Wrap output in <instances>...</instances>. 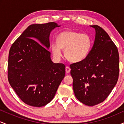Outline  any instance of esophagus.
Masks as SVG:
<instances>
[{
  "label": "esophagus",
  "instance_id": "obj_1",
  "mask_svg": "<svg viewBox=\"0 0 124 124\" xmlns=\"http://www.w3.org/2000/svg\"><path fill=\"white\" fill-rule=\"evenodd\" d=\"M65 70H66L67 73H69L70 71V68L69 66H66V68H65Z\"/></svg>",
  "mask_w": 124,
  "mask_h": 124
}]
</instances>
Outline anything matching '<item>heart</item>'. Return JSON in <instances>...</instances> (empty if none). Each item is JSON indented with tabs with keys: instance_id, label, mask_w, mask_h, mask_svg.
I'll return each instance as SVG.
<instances>
[{
	"instance_id": "obj_1",
	"label": "heart",
	"mask_w": 124,
	"mask_h": 124,
	"mask_svg": "<svg viewBox=\"0 0 124 124\" xmlns=\"http://www.w3.org/2000/svg\"><path fill=\"white\" fill-rule=\"evenodd\" d=\"M92 46V39L89 34L66 31L58 35L57 42L52 44L51 49L56 59L61 58L62 49H64L65 57L68 60L72 62H79L88 56Z\"/></svg>"
}]
</instances>
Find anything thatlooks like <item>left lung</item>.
<instances>
[{
  "instance_id": "8db88e82",
  "label": "left lung",
  "mask_w": 124,
  "mask_h": 124,
  "mask_svg": "<svg viewBox=\"0 0 124 124\" xmlns=\"http://www.w3.org/2000/svg\"><path fill=\"white\" fill-rule=\"evenodd\" d=\"M92 49L84 60L71 64L75 96L81 103L93 106L102 103L117 83L119 54L108 34L97 25Z\"/></svg>"
}]
</instances>
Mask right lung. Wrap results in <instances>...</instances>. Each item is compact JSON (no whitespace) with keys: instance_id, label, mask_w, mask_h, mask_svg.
I'll use <instances>...</instances> for the list:
<instances>
[{"instance_id":"right-lung-1","label":"right lung","mask_w":124,"mask_h":124,"mask_svg":"<svg viewBox=\"0 0 124 124\" xmlns=\"http://www.w3.org/2000/svg\"><path fill=\"white\" fill-rule=\"evenodd\" d=\"M59 26L54 22L29 25L10 49L8 82L29 106L41 107L49 103L65 77V65L53 63L48 50L51 31Z\"/></svg>"}]
</instances>
